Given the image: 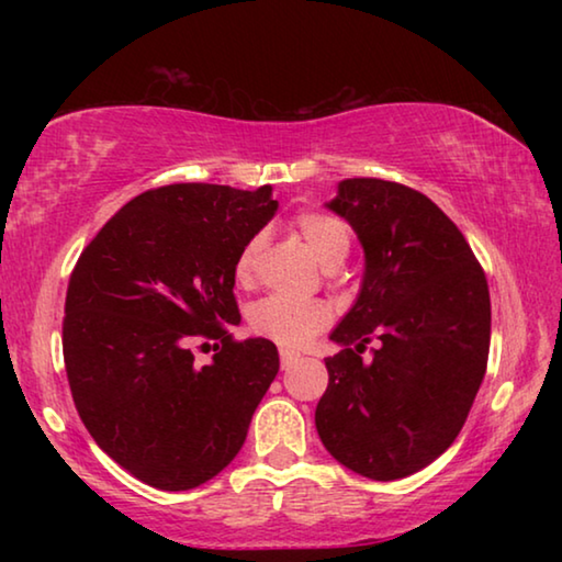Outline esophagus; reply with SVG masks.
Wrapping results in <instances>:
<instances>
[{"mask_svg": "<svg viewBox=\"0 0 562 562\" xmlns=\"http://www.w3.org/2000/svg\"><path fill=\"white\" fill-rule=\"evenodd\" d=\"M300 359V355L297 351H290V349H280V364H282V369H290L294 361Z\"/></svg>", "mask_w": 562, "mask_h": 562, "instance_id": "1", "label": "esophagus"}]
</instances>
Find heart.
I'll use <instances>...</instances> for the list:
<instances>
[{
	"instance_id": "obj_1",
	"label": "heart",
	"mask_w": 562,
	"mask_h": 562,
	"mask_svg": "<svg viewBox=\"0 0 562 562\" xmlns=\"http://www.w3.org/2000/svg\"><path fill=\"white\" fill-rule=\"evenodd\" d=\"M292 231L297 233L315 258L325 268H337L351 250V233L339 215L327 211H302L292 217ZM265 237L258 233L247 240L235 260V278L240 284H250L258 272ZM329 310L317 300H288L280 294L265 297L250 312V327L255 335L274 341L280 347H304L329 325Z\"/></svg>"
}]
</instances>
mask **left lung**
<instances>
[{
    "instance_id": "obj_1",
    "label": "left lung",
    "mask_w": 562,
    "mask_h": 562,
    "mask_svg": "<svg viewBox=\"0 0 562 562\" xmlns=\"http://www.w3.org/2000/svg\"><path fill=\"white\" fill-rule=\"evenodd\" d=\"M329 207L357 231L367 270L331 331L345 349L325 359L317 434L355 473L406 479L456 441L486 374V272L451 217L414 188L349 178Z\"/></svg>"
}]
</instances>
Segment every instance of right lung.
I'll list each match as a JSON object with an SVG mask.
<instances>
[{
  "label": "right lung",
  "mask_w": 562,
  "mask_h": 562,
  "mask_svg": "<svg viewBox=\"0 0 562 562\" xmlns=\"http://www.w3.org/2000/svg\"><path fill=\"white\" fill-rule=\"evenodd\" d=\"M272 188L173 183L133 198L83 247L64 304V364L83 426L160 491L211 481L243 449L278 376L270 339H235L240 247L278 211ZM216 341L211 366L190 346Z\"/></svg>",
  "instance_id": "add662e5"
}]
</instances>
